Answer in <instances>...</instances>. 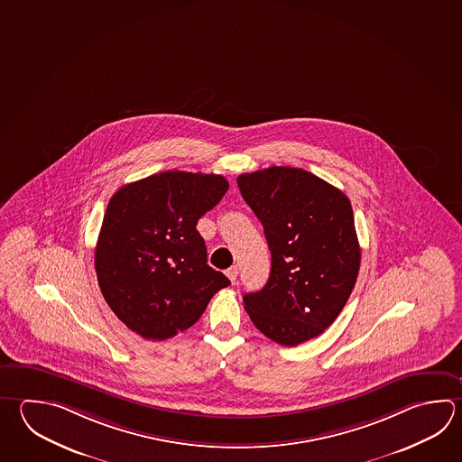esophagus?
<instances>
[{
	"label": "esophagus",
	"mask_w": 462,
	"mask_h": 462,
	"mask_svg": "<svg viewBox=\"0 0 462 462\" xmlns=\"http://www.w3.org/2000/svg\"><path fill=\"white\" fill-rule=\"evenodd\" d=\"M226 276H228V279L236 284V278H238V268L236 266H232V268H228L226 273Z\"/></svg>",
	"instance_id": "obj_1"
}]
</instances>
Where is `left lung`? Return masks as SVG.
I'll use <instances>...</instances> for the list:
<instances>
[{
  "mask_svg": "<svg viewBox=\"0 0 462 462\" xmlns=\"http://www.w3.org/2000/svg\"><path fill=\"white\" fill-rule=\"evenodd\" d=\"M236 183L271 252L268 282L245 294V310L282 346L312 340L335 322L356 282L361 250L351 202L302 168L271 166Z\"/></svg>",
  "mask_w": 462,
  "mask_h": 462,
  "instance_id": "left-lung-1",
  "label": "left lung"
}]
</instances>
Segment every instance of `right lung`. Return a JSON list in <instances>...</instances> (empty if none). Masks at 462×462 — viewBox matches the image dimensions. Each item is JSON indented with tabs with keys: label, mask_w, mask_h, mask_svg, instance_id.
<instances>
[{
	"label": "right lung",
	"mask_w": 462,
	"mask_h": 462,
	"mask_svg": "<svg viewBox=\"0 0 462 462\" xmlns=\"http://www.w3.org/2000/svg\"><path fill=\"white\" fill-rule=\"evenodd\" d=\"M226 189L220 174L163 171L109 200L95 250L97 282L117 319L145 340L188 330L230 284L208 264L196 228Z\"/></svg>",
	"instance_id": "obj_1"
}]
</instances>
